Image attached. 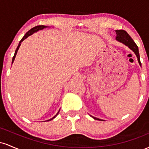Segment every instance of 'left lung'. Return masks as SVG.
I'll return each instance as SVG.
<instances>
[{
    "label": "left lung",
    "mask_w": 149,
    "mask_h": 149,
    "mask_svg": "<svg viewBox=\"0 0 149 149\" xmlns=\"http://www.w3.org/2000/svg\"><path fill=\"white\" fill-rule=\"evenodd\" d=\"M116 40L120 42H122L125 45L127 46L131 50H132L134 52V54H136V57H137L138 62L140 66H141V61H140V57H139V49H138L137 45H136L134 40H132V38L130 37V36L124 30H116ZM91 117L93 118L94 119L97 120H102V119L98 118H95L94 116H90Z\"/></svg>",
    "instance_id": "8db88e82"
}]
</instances>
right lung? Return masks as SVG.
I'll return each mask as SVG.
<instances>
[{"instance_id":"right-lung-1","label":"right lung","mask_w":149,"mask_h":149,"mask_svg":"<svg viewBox=\"0 0 149 149\" xmlns=\"http://www.w3.org/2000/svg\"><path fill=\"white\" fill-rule=\"evenodd\" d=\"M45 28H49V26H47L39 25V26H36L33 27V28H32L28 32H26V33L25 35L24 36V37L22 38V40H20L19 42V45H18V46H17V47L16 50H15V54H14V57H13V61H12V64H13V62H14V60H15V57H16V55H17V51H18V49H19V48L20 45H21V42H22V41H23L24 40H25L26 38H28L29 36H31L32 34H33L34 33H36V32L38 31H40V30H42V29H45ZM59 110H60V109H59ZM59 111L57 112V113L56 114V115L54 116V117L52 118H50V119H49V120H47V121L52 120V119H54V118H55L56 116H57L58 115V113H59Z\"/></svg>"}]
</instances>
